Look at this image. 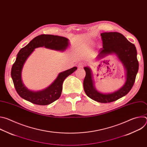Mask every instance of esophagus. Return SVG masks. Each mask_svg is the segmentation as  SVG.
<instances>
[{"mask_svg":"<svg viewBox=\"0 0 147 147\" xmlns=\"http://www.w3.org/2000/svg\"><path fill=\"white\" fill-rule=\"evenodd\" d=\"M85 66L84 63H80L78 65V67L79 69H81V68H83V67Z\"/></svg>","mask_w":147,"mask_h":147,"instance_id":"esophagus-1","label":"esophagus"}]
</instances>
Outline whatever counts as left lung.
Listing matches in <instances>:
<instances>
[{
    "label": "left lung",
    "instance_id": "left-lung-1",
    "mask_svg": "<svg viewBox=\"0 0 147 147\" xmlns=\"http://www.w3.org/2000/svg\"><path fill=\"white\" fill-rule=\"evenodd\" d=\"M100 35L103 48L99 51L96 58L99 59L109 54L115 53L126 70V81L124 85L118 91L111 94H103L95 90L91 70L90 67H85L84 69L86 74L83 86L86 95L91 99L100 103H109L120 99L129 92L134 84L139 65L135 45L123 34L117 32H110L101 33Z\"/></svg>",
    "mask_w": 147,
    "mask_h": 147
}]
</instances>
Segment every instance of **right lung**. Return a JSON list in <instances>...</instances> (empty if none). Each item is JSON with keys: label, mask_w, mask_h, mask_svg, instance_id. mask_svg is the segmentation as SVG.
I'll return each instance as SVG.
<instances>
[{"label": "right lung", "mask_w": 147, "mask_h": 147, "mask_svg": "<svg viewBox=\"0 0 147 147\" xmlns=\"http://www.w3.org/2000/svg\"><path fill=\"white\" fill-rule=\"evenodd\" d=\"M68 46L69 40L65 37L42 34L35 37L28 45L20 49L12 66L11 76L15 89L21 97L39 105H47L59 98L61 94L63 82L67 77L77 69L76 67L59 73L50 86L37 92L30 91L23 85L22 81V71L25 61L34 49L44 47L47 48L63 51Z\"/></svg>", "instance_id": "right-lung-1"}]
</instances>
